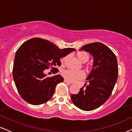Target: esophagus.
I'll return each instance as SVG.
<instances>
[{
	"label": "esophagus",
	"instance_id": "34e87169",
	"mask_svg": "<svg viewBox=\"0 0 132 132\" xmlns=\"http://www.w3.org/2000/svg\"><path fill=\"white\" fill-rule=\"evenodd\" d=\"M64 82H65V83H66V84H68V85H71V82H68V80H67L66 79H65V80H64Z\"/></svg>",
	"mask_w": 132,
	"mask_h": 132
}]
</instances>
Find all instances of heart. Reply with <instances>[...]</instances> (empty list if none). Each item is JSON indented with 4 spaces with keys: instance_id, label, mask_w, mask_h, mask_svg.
<instances>
[{
    "instance_id": "b5f03b06",
    "label": "heart",
    "mask_w": 132,
    "mask_h": 132,
    "mask_svg": "<svg viewBox=\"0 0 132 132\" xmlns=\"http://www.w3.org/2000/svg\"><path fill=\"white\" fill-rule=\"evenodd\" d=\"M77 57L81 62L85 63L89 59V55L85 52H79L77 54ZM64 60V59H63ZM62 76L68 82H75L81 80L85 77L84 72L80 71H75L72 70H66L62 72Z\"/></svg>"
}]
</instances>
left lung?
<instances>
[{"mask_svg":"<svg viewBox=\"0 0 132 132\" xmlns=\"http://www.w3.org/2000/svg\"><path fill=\"white\" fill-rule=\"evenodd\" d=\"M80 50L93 56V68L85 82L88 84L84 85L86 88L83 86L71 98L79 109L89 111L102 106L111 95L118 78V62L113 52L102 43L86 44Z\"/></svg>","mask_w":132,"mask_h":132,"instance_id":"1","label":"left lung"}]
</instances>
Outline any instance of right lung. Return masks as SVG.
I'll use <instances>...</instances> for the list:
<instances>
[{"label":"right lung","mask_w":132,"mask_h":132,"mask_svg":"<svg viewBox=\"0 0 132 132\" xmlns=\"http://www.w3.org/2000/svg\"><path fill=\"white\" fill-rule=\"evenodd\" d=\"M75 50L73 48L61 49L53 43L39 38L23 43L16 52L12 70L16 88L23 100L34 105L49 100L56 85L62 82L64 78L59 75L46 77L44 70L61 65L60 58Z\"/></svg>","instance_id":"1"}]
</instances>
